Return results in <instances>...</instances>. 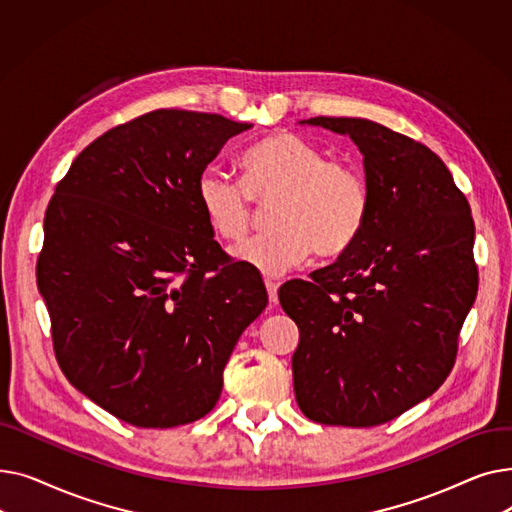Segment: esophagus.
Wrapping results in <instances>:
<instances>
[{
	"instance_id": "obj_1",
	"label": "esophagus",
	"mask_w": 512,
	"mask_h": 512,
	"mask_svg": "<svg viewBox=\"0 0 512 512\" xmlns=\"http://www.w3.org/2000/svg\"><path fill=\"white\" fill-rule=\"evenodd\" d=\"M267 297H270V305H278V284L272 280H265Z\"/></svg>"
}]
</instances>
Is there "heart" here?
I'll list each match as a JSON object with an SVG mask.
<instances>
[{"label": "heart", "instance_id": "b5f03b06", "mask_svg": "<svg viewBox=\"0 0 512 512\" xmlns=\"http://www.w3.org/2000/svg\"><path fill=\"white\" fill-rule=\"evenodd\" d=\"M299 134L282 130L257 141L240 159L242 182L218 168L197 180V203L211 232L236 242L255 218V203L271 205L276 226L234 249V257L263 276H280L301 265L313 251L340 257L361 236L369 191L363 174Z\"/></svg>", "mask_w": 512, "mask_h": 512}]
</instances>
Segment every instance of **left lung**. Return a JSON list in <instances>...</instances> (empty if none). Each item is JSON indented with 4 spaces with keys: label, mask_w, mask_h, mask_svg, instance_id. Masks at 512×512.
Masks as SVG:
<instances>
[{
    "label": "left lung",
    "mask_w": 512,
    "mask_h": 512,
    "mask_svg": "<svg viewBox=\"0 0 512 512\" xmlns=\"http://www.w3.org/2000/svg\"><path fill=\"white\" fill-rule=\"evenodd\" d=\"M301 124L353 139L369 213L336 263L278 292L301 334L294 396L317 423L382 425L432 396L454 365L477 297L471 207L444 161L405 134L363 118Z\"/></svg>",
    "instance_id": "1"
}]
</instances>
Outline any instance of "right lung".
<instances>
[{
    "label": "right lung",
    "instance_id": "1",
    "mask_svg": "<svg viewBox=\"0 0 512 512\" xmlns=\"http://www.w3.org/2000/svg\"><path fill=\"white\" fill-rule=\"evenodd\" d=\"M253 124L155 110L101 134L45 211L37 286L68 382L137 427L205 417L267 292L232 261L197 203V180Z\"/></svg>",
    "mask_w": 512,
    "mask_h": 512
}]
</instances>
